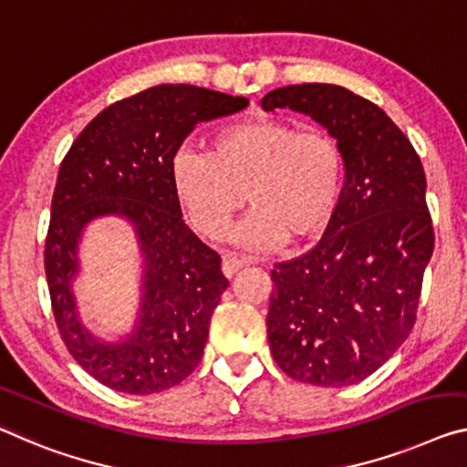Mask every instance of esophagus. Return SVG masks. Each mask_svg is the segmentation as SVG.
<instances>
[{"mask_svg": "<svg viewBox=\"0 0 467 467\" xmlns=\"http://www.w3.org/2000/svg\"><path fill=\"white\" fill-rule=\"evenodd\" d=\"M250 261H246V258H240L235 254H225L223 256V274L227 277H232L234 274H238V271L244 267V265H248Z\"/></svg>", "mask_w": 467, "mask_h": 467, "instance_id": "34e87169", "label": "esophagus"}]
</instances>
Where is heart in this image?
Here are the masks:
<instances>
[{
  "label": "heart",
  "mask_w": 467,
  "mask_h": 467,
  "mask_svg": "<svg viewBox=\"0 0 467 467\" xmlns=\"http://www.w3.org/2000/svg\"><path fill=\"white\" fill-rule=\"evenodd\" d=\"M342 183L338 141L319 127L279 119L227 125L211 150L182 146L171 161L177 204L204 238L219 240L235 213L254 204L234 234L244 248L319 238L338 211Z\"/></svg>",
  "instance_id": "obj_1"
}]
</instances>
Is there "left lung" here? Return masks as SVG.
<instances>
[{"label":"left lung","mask_w":467,"mask_h":467,"mask_svg":"<svg viewBox=\"0 0 467 467\" xmlns=\"http://www.w3.org/2000/svg\"><path fill=\"white\" fill-rule=\"evenodd\" d=\"M261 104L308 114L336 138L344 161L342 198L326 234L271 271V355L298 382L357 384L397 353L418 319L434 253L424 167L379 106L338 85H288Z\"/></svg>","instance_id":"1"}]
</instances>
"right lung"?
Listing matches in <instances>:
<instances>
[{"mask_svg":"<svg viewBox=\"0 0 467 467\" xmlns=\"http://www.w3.org/2000/svg\"><path fill=\"white\" fill-rule=\"evenodd\" d=\"M246 106V98L193 85H156L104 109L64 156L43 253L49 298L68 353L112 390L173 389L202 358L213 311L229 282L221 256L185 225L171 161L198 123ZM104 213L132 221L144 254L139 326L114 345L82 327L69 290L82 227Z\"/></svg>","mask_w":467,"mask_h":467,"instance_id":"right-lung-1","label":"right lung"}]
</instances>
